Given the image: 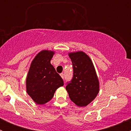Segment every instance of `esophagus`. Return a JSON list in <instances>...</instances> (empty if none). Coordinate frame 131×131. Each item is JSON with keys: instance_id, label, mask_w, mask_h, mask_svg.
Returning a JSON list of instances; mask_svg holds the SVG:
<instances>
[{"instance_id": "1", "label": "esophagus", "mask_w": 131, "mask_h": 131, "mask_svg": "<svg viewBox=\"0 0 131 131\" xmlns=\"http://www.w3.org/2000/svg\"><path fill=\"white\" fill-rule=\"evenodd\" d=\"M60 76H61V77L62 78V79H64V73H61L60 74Z\"/></svg>"}]
</instances>
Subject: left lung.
I'll use <instances>...</instances> for the list:
<instances>
[{"label":"left lung","instance_id":"obj_1","mask_svg":"<svg viewBox=\"0 0 131 131\" xmlns=\"http://www.w3.org/2000/svg\"><path fill=\"white\" fill-rule=\"evenodd\" d=\"M73 64V77L66 86L72 101L78 106H86L97 96L100 82L92 60L83 51L68 53Z\"/></svg>","mask_w":131,"mask_h":131}]
</instances>
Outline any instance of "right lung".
Instances as JSON below:
<instances>
[{"label": "right lung", "instance_id": "add662e5", "mask_svg": "<svg viewBox=\"0 0 131 131\" xmlns=\"http://www.w3.org/2000/svg\"><path fill=\"white\" fill-rule=\"evenodd\" d=\"M54 53L51 50L41 51L31 61L28 72L26 92L38 105L49 102L56 89L64 84L63 79L51 64Z\"/></svg>", "mask_w": 131, "mask_h": 131}]
</instances>
